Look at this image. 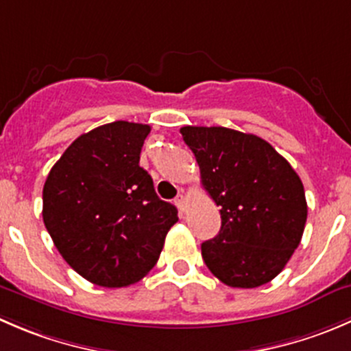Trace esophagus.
Masks as SVG:
<instances>
[{
    "label": "esophagus",
    "mask_w": 351,
    "mask_h": 351,
    "mask_svg": "<svg viewBox=\"0 0 351 351\" xmlns=\"http://www.w3.org/2000/svg\"><path fill=\"white\" fill-rule=\"evenodd\" d=\"M175 204H176V207H178L180 214L185 213V209H186V200H185V197H183V195L176 197V199H175Z\"/></svg>",
    "instance_id": "esophagus-1"
}]
</instances>
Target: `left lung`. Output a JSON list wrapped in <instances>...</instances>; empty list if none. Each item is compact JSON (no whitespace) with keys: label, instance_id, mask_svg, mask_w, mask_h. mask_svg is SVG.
Masks as SVG:
<instances>
[{"label":"left lung","instance_id":"left-lung-1","mask_svg":"<svg viewBox=\"0 0 351 351\" xmlns=\"http://www.w3.org/2000/svg\"><path fill=\"white\" fill-rule=\"evenodd\" d=\"M219 206L221 230L202 243L210 273L231 288L269 283L300 245L307 200L300 176L264 138L224 127L180 128Z\"/></svg>","mask_w":351,"mask_h":351}]
</instances>
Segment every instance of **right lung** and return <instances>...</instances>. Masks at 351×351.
<instances>
[{"label": "right lung", "mask_w": 351, "mask_h": 351, "mask_svg": "<svg viewBox=\"0 0 351 351\" xmlns=\"http://www.w3.org/2000/svg\"><path fill=\"white\" fill-rule=\"evenodd\" d=\"M149 125L113 121L71 142L43 189V219L61 257L104 288L137 283L158 262L178 210L138 166Z\"/></svg>", "instance_id": "obj_1"}]
</instances>
